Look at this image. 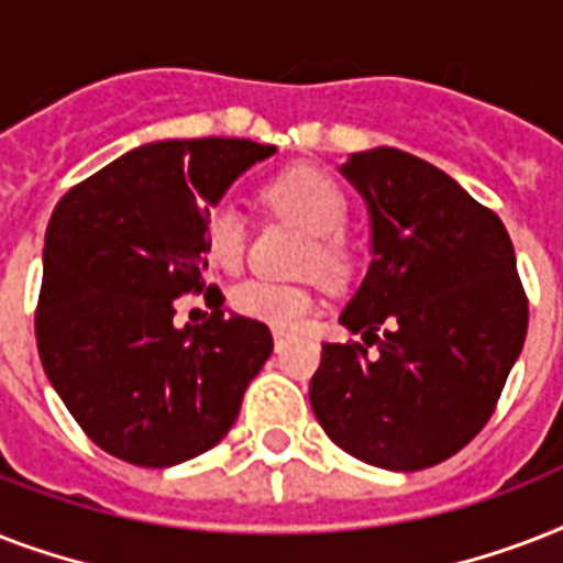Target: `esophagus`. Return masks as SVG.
Masks as SVG:
<instances>
[{
	"label": "esophagus",
	"instance_id": "esophagus-1",
	"mask_svg": "<svg viewBox=\"0 0 563 563\" xmlns=\"http://www.w3.org/2000/svg\"><path fill=\"white\" fill-rule=\"evenodd\" d=\"M283 342H286V335H283L280 330H274V351L280 353L283 351Z\"/></svg>",
	"mask_w": 563,
	"mask_h": 563
}]
</instances>
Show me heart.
<instances>
[{
  "mask_svg": "<svg viewBox=\"0 0 563 563\" xmlns=\"http://www.w3.org/2000/svg\"><path fill=\"white\" fill-rule=\"evenodd\" d=\"M265 201L312 233V245L307 247V268H318L327 277L347 272L351 254L344 245L342 230L351 219V201L327 172L316 166H295L280 172L265 187ZM245 221L236 207L224 203L212 210L203 224V254L216 268L233 274L242 268L245 260ZM230 303L239 316L263 321L274 330H298L316 312V295L307 286H289L263 277L239 283L230 295Z\"/></svg>",
  "mask_w": 563,
  "mask_h": 563,
  "instance_id": "obj_1",
  "label": "heart"
}]
</instances>
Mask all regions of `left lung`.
<instances>
[{
  "mask_svg": "<svg viewBox=\"0 0 563 563\" xmlns=\"http://www.w3.org/2000/svg\"><path fill=\"white\" fill-rule=\"evenodd\" d=\"M342 175L368 207L371 265L339 321L365 344H324L309 402L353 459L423 471L488 423L523 351L515 245L497 212L415 154H351Z\"/></svg>",
  "mask_w": 563,
  "mask_h": 563,
  "instance_id": "obj_1",
  "label": "left lung"
}]
</instances>
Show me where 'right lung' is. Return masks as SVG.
<instances>
[{"label":"right lung","mask_w":563,"mask_h":563,"mask_svg":"<svg viewBox=\"0 0 563 563\" xmlns=\"http://www.w3.org/2000/svg\"><path fill=\"white\" fill-rule=\"evenodd\" d=\"M277 152L251 140H161L122 154L57 201L46 228L37 351L78 427L122 462L172 467L228 435L274 342L224 312L175 327L203 289L210 207Z\"/></svg>","instance_id":"1"}]
</instances>
